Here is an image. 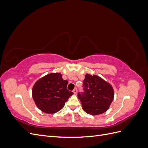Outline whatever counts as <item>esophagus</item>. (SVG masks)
<instances>
[{"label": "esophagus", "mask_w": 148, "mask_h": 148, "mask_svg": "<svg viewBox=\"0 0 148 148\" xmlns=\"http://www.w3.org/2000/svg\"><path fill=\"white\" fill-rule=\"evenodd\" d=\"M77 88H75L74 89H73V93L75 94V95H76V94L77 93Z\"/></svg>", "instance_id": "1"}]
</instances>
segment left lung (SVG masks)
I'll list each match as a JSON object with an SVG mask.
<instances>
[{"mask_svg": "<svg viewBox=\"0 0 148 148\" xmlns=\"http://www.w3.org/2000/svg\"><path fill=\"white\" fill-rule=\"evenodd\" d=\"M83 91L78 93V97L85 112L99 115L109 109L114 97L111 85L96 75L86 74L83 84Z\"/></svg>", "mask_w": 148, "mask_h": 148, "instance_id": "left-lung-1", "label": "left lung"}]
</instances>
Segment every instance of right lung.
I'll list each match as a JSON object with an SVG mask.
<instances>
[{"instance_id":"right-lung-1","label":"right lung","mask_w":148,"mask_h":148,"mask_svg":"<svg viewBox=\"0 0 148 148\" xmlns=\"http://www.w3.org/2000/svg\"><path fill=\"white\" fill-rule=\"evenodd\" d=\"M68 81L60 73L46 75L36 83L32 96L36 105L43 112L54 114L63 108L73 92L66 88Z\"/></svg>"}]
</instances>
